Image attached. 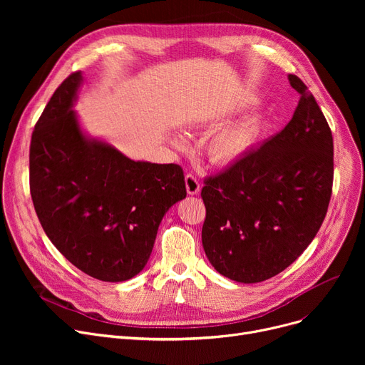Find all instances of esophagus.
I'll return each instance as SVG.
<instances>
[{
	"instance_id": "obj_1",
	"label": "esophagus",
	"mask_w": 365,
	"mask_h": 365,
	"mask_svg": "<svg viewBox=\"0 0 365 365\" xmlns=\"http://www.w3.org/2000/svg\"><path fill=\"white\" fill-rule=\"evenodd\" d=\"M185 185H186V192L189 195H198L200 194V182L195 176L192 175H186L185 178Z\"/></svg>"
}]
</instances>
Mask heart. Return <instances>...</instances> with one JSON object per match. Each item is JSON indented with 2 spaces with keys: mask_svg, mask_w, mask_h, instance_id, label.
Segmentation results:
<instances>
[{
  "mask_svg": "<svg viewBox=\"0 0 365 365\" xmlns=\"http://www.w3.org/2000/svg\"><path fill=\"white\" fill-rule=\"evenodd\" d=\"M256 103L257 99L252 98L242 102L240 108ZM264 127L266 120L262 113H250L237 123L217 130L205 145V152L210 163L225 167L242 160L257 145ZM170 142L176 148H182L185 145V140L179 134H170Z\"/></svg>",
  "mask_w": 365,
  "mask_h": 365,
  "instance_id": "1",
  "label": "heart"
}]
</instances>
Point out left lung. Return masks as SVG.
<instances>
[{
    "label": "left lung",
    "instance_id": "left-lung-1",
    "mask_svg": "<svg viewBox=\"0 0 365 365\" xmlns=\"http://www.w3.org/2000/svg\"><path fill=\"white\" fill-rule=\"evenodd\" d=\"M289 81L300 93L290 123L201 190L205 256L242 284L289 267L315 238L331 198V130L299 76Z\"/></svg>",
    "mask_w": 365,
    "mask_h": 365
}]
</instances>
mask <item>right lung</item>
<instances>
[{"mask_svg":"<svg viewBox=\"0 0 365 365\" xmlns=\"http://www.w3.org/2000/svg\"><path fill=\"white\" fill-rule=\"evenodd\" d=\"M75 72L54 91L32 133L31 195L44 232L73 266L105 282L146 266L163 217L186 198L178 164L134 161L93 138L73 109Z\"/></svg>","mask_w":365,"mask_h":365,"instance_id":"obj_1","label":"right lung"}]
</instances>
